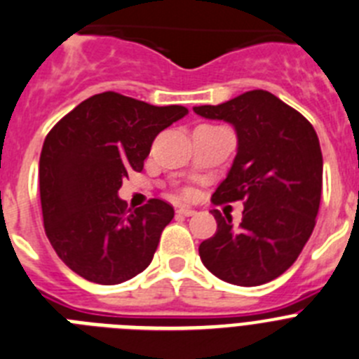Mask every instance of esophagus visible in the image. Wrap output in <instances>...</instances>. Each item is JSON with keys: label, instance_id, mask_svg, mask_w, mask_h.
<instances>
[{"label": "esophagus", "instance_id": "esophagus-1", "mask_svg": "<svg viewBox=\"0 0 359 359\" xmlns=\"http://www.w3.org/2000/svg\"><path fill=\"white\" fill-rule=\"evenodd\" d=\"M176 214H180V215H185V217H190V215H194L196 214V210H192V208H189V207H180L176 210Z\"/></svg>", "mask_w": 359, "mask_h": 359}]
</instances>
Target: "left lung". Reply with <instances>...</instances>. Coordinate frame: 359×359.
Segmentation results:
<instances>
[{
	"instance_id": "1",
	"label": "left lung",
	"mask_w": 359,
	"mask_h": 359,
	"mask_svg": "<svg viewBox=\"0 0 359 359\" xmlns=\"http://www.w3.org/2000/svg\"><path fill=\"white\" fill-rule=\"evenodd\" d=\"M194 113L236 128V160L212 203L244 201L239 226L212 212L217 231L199 244V257L221 280L261 286L297 261L316 224L323 169L318 136L297 109L264 90L196 106Z\"/></svg>"
}]
</instances>
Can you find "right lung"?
<instances>
[{
	"mask_svg": "<svg viewBox=\"0 0 359 359\" xmlns=\"http://www.w3.org/2000/svg\"><path fill=\"white\" fill-rule=\"evenodd\" d=\"M187 113L106 91L53 126L39 160L41 208L46 237L72 271L113 286L151 264L174 208L149 199L131 210L118 190L129 170L144 169L158 133Z\"/></svg>",
	"mask_w": 359,
	"mask_h": 359,
	"instance_id": "obj_1",
	"label": "right lung"
}]
</instances>
